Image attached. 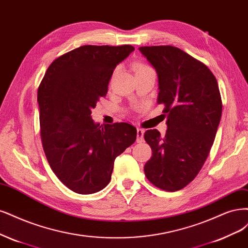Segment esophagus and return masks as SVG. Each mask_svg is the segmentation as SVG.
Masks as SVG:
<instances>
[{
  "mask_svg": "<svg viewBox=\"0 0 248 248\" xmlns=\"http://www.w3.org/2000/svg\"><path fill=\"white\" fill-rule=\"evenodd\" d=\"M143 133H144V131L142 129L138 128V130H136V136H138V138H136V141L138 142L143 141Z\"/></svg>",
  "mask_w": 248,
  "mask_h": 248,
  "instance_id": "1",
  "label": "esophagus"
}]
</instances>
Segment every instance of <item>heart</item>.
Here are the masks:
<instances>
[{
    "instance_id": "b5f03b06",
    "label": "heart",
    "mask_w": 248,
    "mask_h": 248,
    "mask_svg": "<svg viewBox=\"0 0 248 248\" xmlns=\"http://www.w3.org/2000/svg\"><path fill=\"white\" fill-rule=\"evenodd\" d=\"M147 69H150V66L146 65V64H142V63H140L135 66V71L136 72H140V71H142V70H147Z\"/></svg>"
}]
</instances>
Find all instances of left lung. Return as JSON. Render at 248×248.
<instances>
[{
	"instance_id": "left-lung-1",
	"label": "left lung",
	"mask_w": 248,
	"mask_h": 248,
	"mask_svg": "<svg viewBox=\"0 0 248 248\" xmlns=\"http://www.w3.org/2000/svg\"><path fill=\"white\" fill-rule=\"evenodd\" d=\"M140 51L155 67L157 102L167 115V131L144 132L152 157L143 167L161 190H182L197 176L215 141L221 117V97L215 75L203 62L179 48L144 46Z\"/></svg>"
}]
</instances>
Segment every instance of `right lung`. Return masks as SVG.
Instances as JSON below:
<instances>
[{"mask_svg": "<svg viewBox=\"0 0 248 248\" xmlns=\"http://www.w3.org/2000/svg\"><path fill=\"white\" fill-rule=\"evenodd\" d=\"M134 47L85 45L57 57L38 88L40 133L52 171L75 193L108 186L114 162L136 140V128L120 122L95 124L91 109L108 93L118 63Z\"/></svg>", "mask_w": 248, "mask_h": 248, "instance_id": "obj_1", "label": "right lung"}]
</instances>
